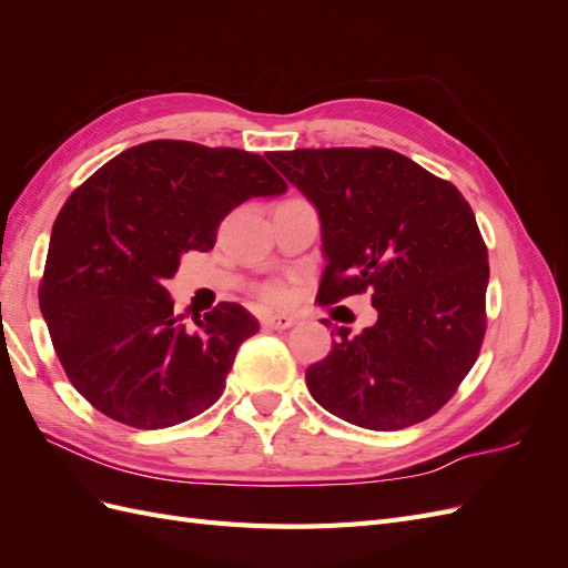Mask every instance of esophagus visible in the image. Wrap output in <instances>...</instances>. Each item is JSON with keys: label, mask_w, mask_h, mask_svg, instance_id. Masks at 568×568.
Masks as SVG:
<instances>
[{"label": "esophagus", "mask_w": 568, "mask_h": 568, "mask_svg": "<svg viewBox=\"0 0 568 568\" xmlns=\"http://www.w3.org/2000/svg\"><path fill=\"white\" fill-rule=\"evenodd\" d=\"M263 324L267 326V329H274V332H282V329H288V326H294L296 320L288 317V315H267L263 320Z\"/></svg>", "instance_id": "1"}]
</instances>
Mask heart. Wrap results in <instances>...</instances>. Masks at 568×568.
<instances>
[{"label": "heart", "instance_id": "heart-1", "mask_svg": "<svg viewBox=\"0 0 568 568\" xmlns=\"http://www.w3.org/2000/svg\"><path fill=\"white\" fill-rule=\"evenodd\" d=\"M261 296H263V301L270 303V305H280V303L286 301V288H284V284H280V282H270V284H265V286L261 288Z\"/></svg>", "mask_w": 568, "mask_h": 568}]
</instances>
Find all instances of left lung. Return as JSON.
Wrapping results in <instances>:
<instances>
[{"mask_svg": "<svg viewBox=\"0 0 568 568\" xmlns=\"http://www.w3.org/2000/svg\"><path fill=\"white\" fill-rule=\"evenodd\" d=\"M267 159L320 213V305L369 291L379 313L357 336L336 329L329 355L305 372L307 390L326 412L372 432L436 415L486 336L488 248L471 205L453 182L382 146Z\"/></svg>", "mask_w": 568, "mask_h": 568, "instance_id": "left-lung-1", "label": "left lung"}]
</instances>
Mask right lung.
Here are the masks:
<instances>
[{
  "instance_id": "add662e5",
  "label": "right lung",
  "mask_w": 568,
  "mask_h": 568,
  "mask_svg": "<svg viewBox=\"0 0 568 568\" xmlns=\"http://www.w3.org/2000/svg\"><path fill=\"white\" fill-rule=\"evenodd\" d=\"M284 192L257 153L153 140L68 196L51 227L40 311L84 400L125 426L165 428L220 398L239 346L261 326L236 303L186 326L163 282L182 253L215 246L236 205Z\"/></svg>"
}]
</instances>
